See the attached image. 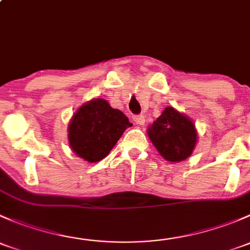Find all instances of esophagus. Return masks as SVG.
I'll return each instance as SVG.
<instances>
[{
    "instance_id": "obj_1",
    "label": "esophagus",
    "mask_w": 250,
    "mask_h": 250,
    "mask_svg": "<svg viewBox=\"0 0 250 250\" xmlns=\"http://www.w3.org/2000/svg\"><path fill=\"white\" fill-rule=\"evenodd\" d=\"M133 120H134V122L139 125H143L144 123H145V117H144V115L134 116V117H133Z\"/></svg>"
}]
</instances>
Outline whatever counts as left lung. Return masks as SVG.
Returning a JSON list of instances; mask_svg holds the SVG:
<instances>
[{"instance_id":"1","label":"left lung","mask_w":250,"mask_h":250,"mask_svg":"<svg viewBox=\"0 0 250 250\" xmlns=\"http://www.w3.org/2000/svg\"><path fill=\"white\" fill-rule=\"evenodd\" d=\"M147 135L158 152L169 162H180L192 153L197 132L192 121L174 107H166L148 127Z\"/></svg>"}]
</instances>
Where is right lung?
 <instances>
[{"mask_svg": "<svg viewBox=\"0 0 250 250\" xmlns=\"http://www.w3.org/2000/svg\"><path fill=\"white\" fill-rule=\"evenodd\" d=\"M132 125L122 111L97 98L75 112L69 125V144L78 157L98 162L109 155L123 132Z\"/></svg>", "mask_w": 250, "mask_h": 250, "instance_id": "obj_1", "label": "right lung"}]
</instances>
